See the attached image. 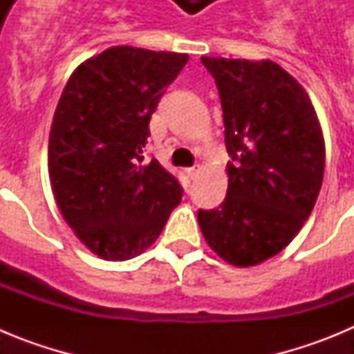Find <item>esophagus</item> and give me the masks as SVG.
Listing matches in <instances>:
<instances>
[{
	"label": "esophagus",
	"mask_w": 354,
	"mask_h": 354,
	"mask_svg": "<svg viewBox=\"0 0 354 354\" xmlns=\"http://www.w3.org/2000/svg\"><path fill=\"white\" fill-rule=\"evenodd\" d=\"M186 174H187V177H189V179H196V177H198V174H200V167L187 168Z\"/></svg>",
	"instance_id": "obj_1"
}]
</instances>
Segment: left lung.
<instances>
[{
    "instance_id": "1",
    "label": "left lung",
    "mask_w": 354,
    "mask_h": 354,
    "mask_svg": "<svg viewBox=\"0 0 354 354\" xmlns=\"http://www.w3.org/2000/svg\"><path fill=\"white\" fill-rule=\"evenodd\" d=\"M223 108L227 196L198 211L207 245L246 268L282 252L310 216L323 184L324 138L310 97L270 60L202 56Z\"/></svg>"
}]
</instances>
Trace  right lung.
<instances>
[{"label": "right lung", "mask_w": 354, "mask_h": 354, "mask_svg": "<svg viewBox=\"0 0 354 354\" xmlns=\"http://www.w3.org/2000/svg\"><path fill=\"white\" fill-rule=\"evenodd\" d=\"M189 56L117 46L72 72L49 133V179L62 216L90 252L127 261L145 252L183 187L152 159L149 122Z\"/></svg>", "instance_id": "right-lung-1"}]
</instances>
